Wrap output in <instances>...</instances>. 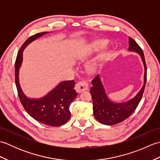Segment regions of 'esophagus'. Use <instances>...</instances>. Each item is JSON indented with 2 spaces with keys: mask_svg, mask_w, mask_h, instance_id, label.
Listing matches in <instances>:
<instances>
[{
  "mask_svg": "<svg viewBox=\"0 0 160 160\" xmlns=\"http://www.w3.org/2000/svg\"><path fill=\"white\" fill-rule=\"evenodd\" d=\"M89 89V85L88 84L84 81H80L78 83H76V87H75V89L78 93H81L82 91H87Z\"/></svg>",
  "mask_w": 160,
  "mask_h": 160,
  "instance_id": "obj_1",
  "label": "esophagus"
}]
</instances>
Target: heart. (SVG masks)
Segmentation results:
<instances>
[{"mask_svg":"<svg viewBox=\"0 0 160 160\" xmlns=\"http://www.w3.org/2000/svg\"><path fill=\"white\" fill-rule=\"evenodd\" d=\"M107 45V41L105 40H99L94 41L93 42L90 43L89 45H88L84 50L82 51V52L80 53L79 59L82 61H85L87 59H89V58L93 56L95 53L98 52L100 49L103 48L104 46ZM107 54V51H104L100 53L98 55L91 60L90 62L87 64V69L90 72H95L98 70L99 68L100 63L105 57H106Z\"/></svg>","mask_w":160,"mask_h":160,"instance_id":"obj_1","label":"heart"}]
</instances>
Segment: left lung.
<instances>
[{
	"label": "left lung",
	"instance_id": "8db88e82",
	"mask_svg": "<svg viewBox=\"0 0 160 160\" xmlns=\"http://www.w3.org/2000/svg\"><path fill=\"white\" fill-rule=\"evenodd\" d=\"M128 52L139 54L144 68V83L136 96L127 102H116L111 100L105 90L100 75L92 80L90 93L93 100L94 117L101 124L114 125L128 118L133 113L142 99L147 82V66L143 51L135 40L128 37Z\"/></svg>",
	"mask_w": 160,
	"mask_h": 160
}]
</instances>
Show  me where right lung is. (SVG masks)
I'll return each instance as SVG.
<instances>
[{"instance_id": "1", "label": "right lung", "mask_w": 160, "mask_h": 160, "mask_svg": "<svg viewBox=\"0 0 160 160\" xmlns=\"http://www.w3.org/2000/svg\"><path fill=\"white\" fill-rule=\"evenodd\" d=\"M47 33L49 32L38 33L29 37L20 47L15 63L16 85L20 102L30 116L44 124L59 127L65 124L71 117L69 107L78 95L74 89V81H62L45 96L32 98L28 97L24 93L19 80V71L23 60L24 49L30 43Z\"/></svg>"}]
</instances>
